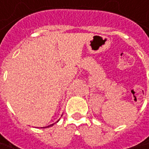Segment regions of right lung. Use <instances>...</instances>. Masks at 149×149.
I'll return each instance as SVG.
<instances>
[{
  "mask_svg": "<svg viewBox=\"0 0 149 149\" xmlns=\"http://www.w3.org/2000/svg\"><path fill=\"white\" fill-rule=\"evenodd\" d=\"M49 126H51V125H49Z\"/></svg>",
  "mask_w": 149,
  "mask_h": 149,
  "instance_id": "1",
  "label": "right lung"
}]
</instances>
